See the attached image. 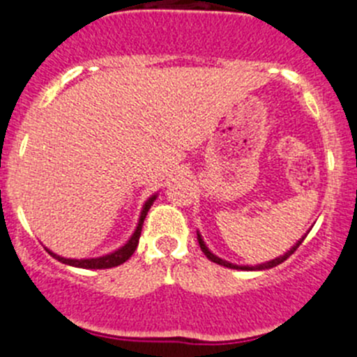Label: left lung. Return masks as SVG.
<instances>
[{
    "label": "left lung",
    "instance_id": "left-lung-1",
    "mask_svg": "<svg viewBox=\"0 0 357 357\" xmlns=\"http://www.w3.org/2000/svg\"><path fill=\"white\" fill-rule=\"evenodd\" d=\"M304 238H306V234H304L303 238H298V240H297V243H295V245L291 247L290 250H287V252H284V255H282V256H279V258H275V259H271V261L259 263V265L250 266V265H234V263H229V261H226V259L218 258L217 255H213V252H211V250L208 249V247H206V243H204V240H202L201 233H199V231H197V242H199V245H201V250H202V252H204V256H206V258L210 259V261L217 263V265L227 266V268H236V271H266V268H272V266H278L279 263H282V261H284V259H288V258H290L291 255H294L295 250L298 249V245H301V243L304 242Z\"/></svg>",
    "mask_w": 357,
    "mask_h": 357
}]
</instances>
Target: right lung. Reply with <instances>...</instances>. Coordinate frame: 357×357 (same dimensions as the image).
Instances as JSON below:
<instances>
[{
	"label": "right lung",
	"instance_id": "obj_1",
	"mask_svg": "<svg viewBox=\"0 0 357 357\" xmlns=\"http://www.w3.org/2000/svg\"><path fill=\"white\" fill-rule=\"evenodd\" d=\"M156 197H158V194L151 195V197L147 199L146 204L142 206V211H140L139 224H137V227H135V231H133V234L130 236V240H128L123 247H119V249H115L114 252H110V255L98 256V258L76 259V258H63V256H60V255H54L53 250H50V249H46V250L50 252L51 256H53L54 259H59L60 263L76 266V268H94L96 271V268H112V266L123 265L126 259L131 258V255H133L135 249H137V245H139V238H140V233H142L144 218H146L147 211H149V208L153 206V202H155Z\"/></svg>",
	"mask_w": 357,
	"mask_h": 357
}]
</instances>
